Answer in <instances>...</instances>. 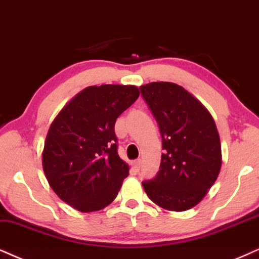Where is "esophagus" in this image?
<instances>
[{
    "mask_svg": "<svg viewBox=\"0 0 259 259\" xmlns=\"http://www.w3.org/2000/svg\"><path fill=\"white\" fill-rule=\"evenodd\" d=\"M134 165H135V168L139 171L140 167H141V159H136L135 161H134Z\"/></svg>",
    "mask_w": 259,
    "mask_h": 259,
    "instance_id": "obj_1",
    "label": "esophagus"
}]
</instances>
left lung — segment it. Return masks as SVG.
<instances>
[{"instance_id":"8db88e82","label":"left lung","mask_w":259,"mask_h":259,"mask_svg":"<svg viewBox=\"0 0 259 259\" xmlns=\"http://www.w3.org/2000/svg\"><path fill=\"white\" fill-rule=\"evenodd\" d=\"M162 137L160 171L143 182L146 194L166 210L185 211L197 205L218 179L222 165L217 124L205 106L173 82L140 87Z\"/></svg>"}]
</instances>
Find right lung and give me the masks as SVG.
Masks as SVG:
<instances>
[{"instance_id":"1","label":"right lung","mask_w":259,"mask_h":259,"mask_svg":"<svg viewBox=\"0 0 259 259\" xmlns=\"http://www.w3.org/2000/svg\"><path fill=\"white\" fill-rule=\"evenodd\" d=\"M139 96L133 84L86 87L49 127L42 169L55 194L76 210L107 207L129 176V165L117 153L114 123Z\"/></svg>"}]
</instances>
